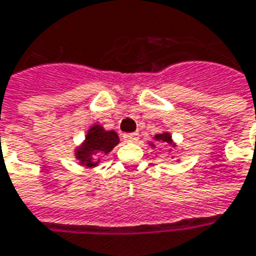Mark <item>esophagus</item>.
Here are the masks:
<instances>
[{"instance_id": "obj_1", "label": "esophagus", "mask_w": 256, "mask_h": 256, "mask_svg": "<svg viewBox=\"0 0 256 256\" xmlns=\"http://www.w3.org/2000/svg\"><path fill=\"white\" fill-rule=\"evenodd\" d=\"M123 140L126 142H137L138 141V134L137 133H128L123 136Z\"/></svg>"}]
</instances>
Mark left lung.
I'll return each mask as SVG.
<instances>
[{
	"label": "left lung",
	"instance_id": "1",
	"mask_svg": "<svg viewBox=\"0 0 256 256\" xmlns=\"http://www.w3.org/2000/svg\"><path fill=\"white\" fill-rule=\"evenodd\" d=\"M156 141H160V142H166V144H169V146H174V144H173V140H172V136L169 133H160V134H156L155 137H154ZM152 146H155L154 144H151Z\"/></svg>",
	"mask_w": 256,
	"mask_h": 256
}]
</instances>
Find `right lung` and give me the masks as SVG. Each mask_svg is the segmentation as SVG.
Wrapping results in <instances>:
<instances>
[{
    "label": "right lung",
    "instance_id": "obj_1",
    "mask_svg": "<svg viewBox=\"0 0 256 256\" xmlns=\"http://www.w3.org/2000/svg\"><path fill=\"white\" fill-rule=\"evenodd\" d=\"M119 144V137L114 130H105L101 124H94L88 128L83 144L74 151L76 159L80 160V165L94 168L98 165L100 159H94L96 155L108 154L114 146Z\"/></svg>",
    "mask_w": 256,
    "mask_h": 256
}]
</instances>
